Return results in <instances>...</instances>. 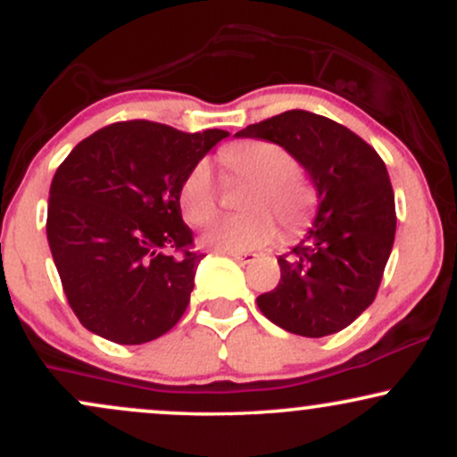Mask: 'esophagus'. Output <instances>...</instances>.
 Listing matches in <instances>:
<instances>
[{
	"instance_id": "esophagus-1",
	"label": "esophagus",
	"mask_w": 457,
	"mask_h": 457,
	"mask_svg": "<svg viewBox=\"0 0 457 457\" xmlns=\"http://www.w3.org/2000/svg\"><path fill=\"white\" fill-rule=\"evenodd\" d=\"M229 255H232L234 260H238L240 264H251V262L258 258V253H251V251H232Z\"/></svg>"
}]
</instances>
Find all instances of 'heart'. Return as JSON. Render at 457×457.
Masks as SVG:
<instances>
[{
  "instance_id": "obj_1",
  "label": "heart",
  "mask_w": 457,
  "mask_h": 457,
  "mask_svg": "<svg viewBox=\"0 0 457 457\" xmlns=\"http://www.w3.org/2000/svg\"><path fill=\"white\" fill-rule=\"evenodd\" d=\"M225 174L251 180L243 208L208 229L204 243L217 251H253L270 243L277 221L286 236L303 234L316 214V191L296 171V161L283 145L264 139L232 141L219 152ZM180 208L193 225H206L219 211V188L211 162L197 161L182 178Z\"/></svg>"
}]
</instances>
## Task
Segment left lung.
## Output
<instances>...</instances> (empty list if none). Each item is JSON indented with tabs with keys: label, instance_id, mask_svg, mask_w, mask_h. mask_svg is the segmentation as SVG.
<instances>
[{
	"label": "left lung",
	"instance_id": "left-lung-1",
	"mask_svg": "<svg viewBox=\"0 0 457 457\" xmlns=\"http://www.w3.org/2000/svg\"><path fill=\"white\" fill-rule=\"evenodd\" d=\"M236 135L283 145L309 171L320 199L313 228L279 258L277 287L258 296L260 312L303 337L337 333L374 303L395 240L385 161L344 124L303 109Z\"/></svg>",
	"mask_w": 457,
	"mask_h": 457
}]
</instances>
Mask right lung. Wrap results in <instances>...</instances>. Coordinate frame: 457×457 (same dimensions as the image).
I'll return each mask as SVG.
<instances>
[{"label":"right lung","mask_w":457,"mask_h":457,"mask_svg":"<svg viewBox=\"0 0 457 457\" xmlns=\"http://www.w3.org/2000/svg\"><path fill=\"white\" fill-rule=\"evenodd\" d=\"M225 130L109 124L72 148L49 188L46 238L79 322L115 344L171 330L204 253L182 221V178Z\"/></svg>","instance_id":"add662e5"}]
</instances>
